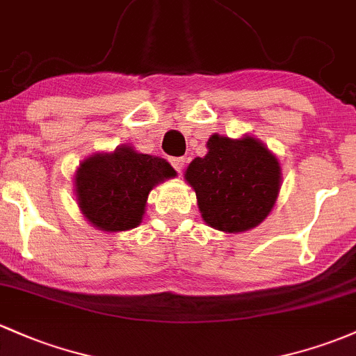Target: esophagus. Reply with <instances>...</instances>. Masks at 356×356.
Instances as JSON below:
<instances>
[{"label": "esophagus", "instance_id": "esophagus-1", "mask_svg": "<svg viewBox=\"0 0 356 356\" xmlns=\"http://www.w3.org/2000/svg\"><path fill=\"white\" fill-rule=\"evenodd\" d=\"M170 163H171V166L175 168V170L178 171V173H181L183 171V168H185V158H171L170 159Z\"/></svg>", "mask_w": 356, "mask_h": 356}]
</instances>
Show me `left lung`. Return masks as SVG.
Returning a JSON list of instances; mask_svg holds the SVG:
<instances>
[{
	"instance_id": "left-lung-1",
	"label": "left lung",
	"mask_w": 356,
	"mask_h": 356,
	"mask_svg": "<svg viewBox=\"0 0 356 356\" xmlns=\"http://www.w3.org/2000/svg\"><path fill=\"white\" fill-rule=\"evenodd\" d=\"M207 149L185 173L197 193L202 219L224 232H244L261 224L280 192L277 156L251 136L229 139L213 134Z\"/></svg>"
}]
</instances>
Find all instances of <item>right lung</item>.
Listing matches in <instances>:
<instances>
[{"label":"right lung","instance_id":"add662e5","mask_svg":"<svg viewBox=\"0 0 356 356\" xmlns=\"http://www.w3.org/2000/svg\"><path fill=\"white\" fill-rule=\"evenodd\" d=\"M173 177L177 171L166 159L118 146L79 164L74 175L76 200L88 222L100 231H129L143 222L149 192Z\"/></svg>","mask_w":356,"mask_h":356}]
</instances>
